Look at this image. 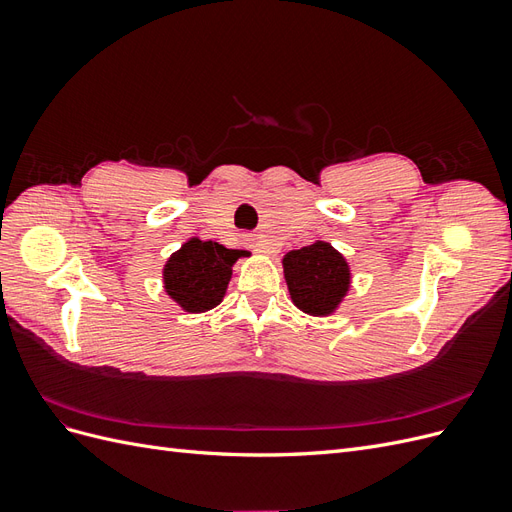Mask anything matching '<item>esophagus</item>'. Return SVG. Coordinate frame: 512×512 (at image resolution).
Here are the masks:
<instances>
[{"label":"esophagus","mask_w":512,"mask_h":512,"mask_svg":"<svg viewBox=\"0 0 512 512\" xmlns=\"http://www.w3.org/2000/svg\"><path fill=\"white\" fill-rule=\"evenodd\" d=\"M250 241H252V247H254L256 252H260V254H271V245H269L267 241H262L260 237H252Z\"/></svg>","instance_id":"obj_1"}]
</instances>
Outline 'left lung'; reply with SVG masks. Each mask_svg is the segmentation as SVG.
I'll return each mask as SVG.
<instances>
[{"label": "left lung", "mask_w": 512, "mask_h": 512, "mask_svg": "<svg viewBox=\"0 0 512 512\" xmlns=\"http://www.w3.org/2000/svg\"><path fill=\"white\" fill-rule=\"evenodd\" d=\"M292 303L309 316H331L350 290L352 273L342 252L327 241H314L282 258Z\"/></svg>", "instance_id": "1"}]
</instances>
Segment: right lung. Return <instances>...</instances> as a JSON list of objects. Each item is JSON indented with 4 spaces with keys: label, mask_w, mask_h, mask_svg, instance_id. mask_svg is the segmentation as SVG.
I'll use <instances>...</instances> for the list:
<instances>
[{
    "label": "right lung",
    "mask_w": 512,
    "mask_h": 512,
    "mask_svg": "<svg viewBox=\"0 0 512 512\" xmlns=\"http://www.w3.org/2000/svg\"><path fill=\"white\" fill-rule=\"evenodd\" d=\"M241 256H247V252L192 237L166 260L162 269L164 292L183 312H209L226 297L232 265Z\"/></svg>",
    "instance_id": "right-lung-1"
}]
</instances>
